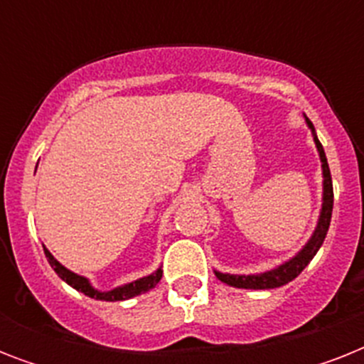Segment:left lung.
<instances>
[{
  "mask_svg": "<svg viewBox=\"0 0 364 364\" xmlns=\"http://www.w3.org/2000/svg\"><path fill=\"white\" fill-rule=\"evenodd\" d=\"M308 121V119H306ZM308 126L314 132V124L308 121ZM314 141L317 145V151H319V156H321L323 162V208L321 215H319V223H317V228L311 240L306 243V247L300 251L294 259H291L285 264L277 266L274 270L264 272V274H259V276H230V274H221V272H215V276L221 279L223 283L227 285H232V287L238 289H276L282 287L285 283L293 282L294 277L299 276L300 272L304 270L306 266L310 264V260L316 257V253L321 247L323 240L327 236L328 225H331V215H333V177H331V170H328L327 156H325V151H323V145L319 143L317 136H314Z\"/></svg>",
  "mask_w": 364,
  "mask_h": 364,
  "instance_id": "left-lung-1",
  "label": "left lung"
}]
</instances>
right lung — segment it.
<instances>
[{"instance_id":"obj_1","label":"right lung","mask_w":364,"mask_h":364,"mask_svg":"<svg viewBox=\"0 0 364 364\" xmlns=\"http://www.w3.org/2000/svg\"><path fill=\"white\" fill-rule=\"evenodd\" d=\"M45 255H47L48 264L53 266L54 272H56L68 285H71L73 289H77V291H81V293H85L87 296L96 300H111V302H115V300L132 299V296H137V294L147 293L149 289H153L154 285L160 282V277H162V270L159 268V270L154 272V274H151V276L141 277V279H137V282H132L128 283V285H122V287H117L113 289V291H107V293H100V291H96V289L88 283L87 277L77 276V274H73V272H70L68 268H64V266L60 264L58 260L48 253V249H45Z\"/></svg>"}]
</instances>
